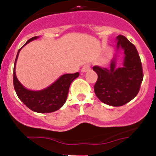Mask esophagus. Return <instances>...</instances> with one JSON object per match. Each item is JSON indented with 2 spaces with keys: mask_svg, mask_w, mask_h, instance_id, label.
<instances>
[{
  "mask_svg": "<svg viewBox=\"0 0 156 156\" xmlns=\"http://www.w3.org/2000/svg\"><path fill=\"white\" fill-rule=\"evenodd\" d=\"M90 69V65L89 64H85L84 66H83L82 69H81V72L82 73H86V72L89 71Z\"/></svg>",
  "mask_w": 156,
  "mask_h": 156,
  "instance_id": "34e87169",
  "label": "esophagus"
}]
</instances>
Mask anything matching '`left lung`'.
Here are the masks:
<instances>
[{"mask_svg": "<svg viewBox=\"0 0 156 156\" xmlns=\"http://www.w3.org/2000/svg\"><path fill=\"white\" fill-rule=\"evenodd\" d=\"M116 54L108 69L94 66L98 74L94 93L98 98L108 105L119 107L126 104L138 94L143 80L142 66L137 49L124 36L116 37ZM125 53L122 66H117V54Z\"/></svg>", "mask_w": 156, "mask_h": 156, "instance_id": "1", "label": "left lung"}]
</instances>
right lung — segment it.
<instances>
[{"mask_svg":"<svg viewBox=\"0 0 156 156\" xmlns=\"http://www.w3.org/2000/svg\"><path fill=\"white\" fill-rule=\"evenodd\" d=\"M39 37H34L19 50L15 61L13 71V83L19 98L32 111L38 113H50L62 108L68 96L69 89L72 82L80 76L79 73L63 74L50 86L40 90H29L19 82L16 74V66L19 54L22 48Z\"/></svg>","mask_w":156,"mask_h":156,"instance_id":"right-lung-1","label":"right lung"}]
</instances>
